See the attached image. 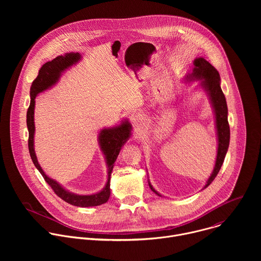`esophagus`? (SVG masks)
<instances>
[{"label":"esophagus","mask_w":261,"mask_h":261,"mask_svg":"<svg viewBox=\"0 0 261 261\" xmlns=\"http://www.w3.org/2000/svg\"><path fill=\"white\" fill-rule=\"evenodd\" d=\"M131 123L135 129H140L143 125V119L139 115H135L131 118Z\"/></svg>","instance_id":"34e87169"}]
</instances>
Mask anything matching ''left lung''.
Returning a JSON list of instances; mask_svg holds the SVG:
<instances>
[{"label":"left lung","instance_id":"left-lung-1","mask_svg":"<svg viewBox=\"0 0 261 261\" xmlns=\"http://www.w3.org/2000/svg\"><path fill=\"white\" fill-rule=\"evenodd\" d=\"M194 69L191 74L187 75L189 81L192 80H199L201 81L200 87L207 92L210 97L212 106L215 111V118H216V129H217V136H218V151H217V158L214 170L206 180L204 188H206L215 179L217 176L223 162H224L228 146H229V139H230V129L228 124V109L226 104V99L224 94L222 92L220 86V75L217 69L211 65L206 60L203 58H197L193 62ZM150 188L153 192H155L158 196H161L148 181Z\"/></svg>","mask_w":261,"mask_h":261}]
</instances>
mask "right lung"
<instances>
[{"label": "right lung", "instance_id": "obj_1", "mask_svg": "<svg viewBox=\"0 0 261 261\" xmlns=\"http://www.w3.org/2000/svg\"><path fill=\"white\" fill-rule=\"evenodd\" d=\"M82 59V56L79 53H68L64 56H59L50 62L45 63L39 70L38 76H37L32 83L30 89L31 103L27 113V126L29 130V152L32 158V161L36 168L42 174L45 181L50 186L55 193L65 200L66 202L82 207L96 206L105 203L110 196V175L113 172L114 163L116 162L122 146L129 139L131 135V124L125 120L121 125L102 129L99 133V144L101 151L105 155L106 164H107V181L105 187L98 193L91 195H79L71 193L65 190L62 186L57 182L55 179L48 177L45 172L42 170L40 164L37 160L35 150H34V134H35V124H34V109H35V98L39 93L51 88L58 83L62 73L69 67L76 64Z\"/></svg>", "mask_w": 261, "mask_h": 261}]
</instances>
